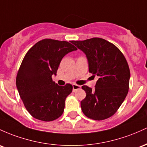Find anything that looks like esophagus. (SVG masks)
Listing matches in <instances>:
<instances>
[{
    "mask_svg": "<svg viewBox=\"0 0 147 147\" xmlns=\"http://www.w3.org/2000/svg\"><path fill=\"white\" fill-rule=\"evenodd\" d=\"M80 88H81V86H80V85H76V84H74L73 85V91L74 92H76V90H78Z\"/></svg>",
    "mask_w": 147,
    "mask_h": 147,
    "instance_id": "obj_1",
    "label": "esophagus"
}]
</instances>
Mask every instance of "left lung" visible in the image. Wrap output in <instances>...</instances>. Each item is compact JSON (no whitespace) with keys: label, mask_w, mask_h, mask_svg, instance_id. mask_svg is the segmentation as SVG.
<instances>
[{"label":"left lung","mask_w":147,"mask_h":147,"mask_svg":"<svg viewBox=\"0 0 147 147\" xmlns=\"http://www.w3.org/2000/svg\"><path fill=\"white\" fill-rule=\"evenodd\" d=\"M86 55L89 71L98 77L95 90L83 85L86 97L80 102L82 113L94 120H103L117 111L128 92L130 69L122 53L102 38L71 41Z\"/></svg>","instance_id":"1"}]
</instances>
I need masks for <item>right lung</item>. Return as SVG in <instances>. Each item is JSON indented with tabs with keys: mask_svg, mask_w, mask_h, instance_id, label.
Returning a JSON list of instances; mask_svg holds the SVG:
<instances>
[{
	"mask_svg": "<svg viewBox=\"0 0 147 147\" xmlns=\"http://www.w3.org/2000/svg\"><path fill=\"white\" fill-rule=\"evenodd\" d=\"M77 49L71 43L45 39L27 52L16 76L19 96L28 112L37 119L53 121L62 115L71 84L59 86L53 81L64 56Z\"/></svg>",
	"mask_w": 147,
	"mask_h": 147,
	"instance_id": "add662e5",
	"label": "right lung"
}]
</instances>
